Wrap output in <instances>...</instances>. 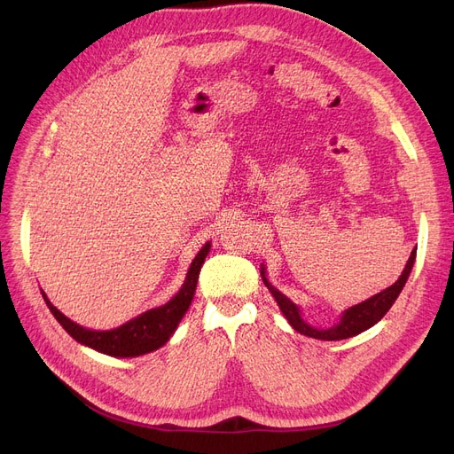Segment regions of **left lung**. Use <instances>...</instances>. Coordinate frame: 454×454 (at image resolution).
I'll list each match as a JSON object with an SVG mask.
<instances>
[{
  "label": "left lung",
  "mask_w": 454,
  "mask_h": 454,
  "mask_svg": "<svg viewBox=\"0 0 454 454\" xmlns=\"http://www.w3.org/2000/svg\"><path fill=\"white\" fill-rule=\"evenodd\" d=\"M414 259H416V248L412 250V254L407 261V267H404L403 274L399 276V279L394 285H390V287L385 289L383 293L372 296L370 300L346 309L340 322L337 325L329 327V329H315L309 324H305L303 318L300 317V309L287 296L281 294L278 289H274L272 285L269 283V279L265 278V267L263 265H261V276H263L265 285L269 287V291L272 293V296L276 298V301L281 309V313L285 315V318L289 320V324L298 333H301V335H305V337H313V339H320V340H342V339L355 337V335H359V333L370 329L372 325H375L380 318H383L388 313V309L394 305V301L397 300L399 293L404 287V283H407V279L411 276Z\"/></svg>",
  "instance_id": "8db88e82"
}]
</instances>
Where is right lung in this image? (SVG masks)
I'll use <instances>...</instances> for the list:
<instances>
[{
    "label": "right lung",
    "instance_id": "right-lung-1",
    "mask_svg": "<svg viewBox=\"0 0 454 454\" xmlns=\"http://www.w3.org/2000/svg\"><path fill=\"white\" fill-rule=\"evenodd\" d=\"M209 243H206L197 257L193 259V263L189 267V272L185 276V281L182 285V289L178 294L167 301L161 307L151 309V311L143 313L127 324L119 325L110 331H91L86 329L75 322H71L67 317H64L59 309L47 300L45 293L42 291V296L50 307V311L53 317L59 320V324L74 337L77 342L101 351L105 355L112 356H137V355H145L151 353L158 348H161L167 340L171 339L175 329L178 327L182 317L187 313V309L191 305V300H193L195 289H197V281L199 274L202 269L204 259L209 252Z\"/></svg>",
    "mask_w": 454,
    "mask_h": 454
}]
</instances>
